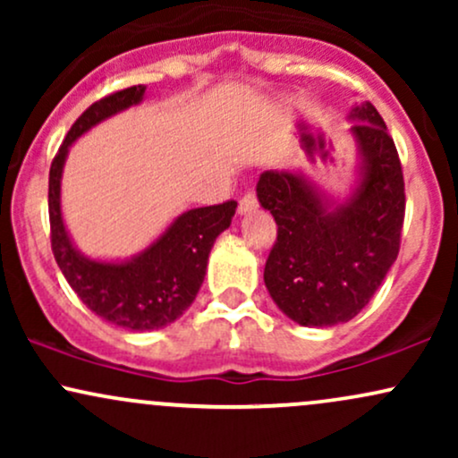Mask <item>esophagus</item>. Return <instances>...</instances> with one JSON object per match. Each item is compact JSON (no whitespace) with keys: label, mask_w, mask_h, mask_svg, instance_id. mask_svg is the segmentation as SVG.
Instances as JSON below:
<instances>
[{"label":"esophagus","mask_w":458,"mask_h":458,"mask_svg":"<svg viewBox=\"0 0 458 458\" xmlns=\"http://www.w3.org/2000/svg\"><path fill=\"white\" fill-rule=\"evenodd\" d=\"M259 208V198H256V193L247 191L243 198L239 199V213L245 215V213H251Z\"/></svg>","instance_id":"1"}]
</instances>
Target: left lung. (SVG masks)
Returning <instances> with one entry per match:
<instances>
[{"mask_svg":"<svg viewBox=\"0 0 458 458\" xmlns=\"http://www.w3.org/2000/svg\"><path fill=\"white\" fill-rule=\"evenodd\" d=\"M351 118L361 178L344 204L331 208L314 182L293 172H262L256 185L259 202L277 224L267 291L303 327L357 317L401 250L404 181L396 146L375 105H357Z\"/></svg>","mask_w":458,"mask_h":458,"instance_id":"obj_1","label":"left lung"}]
</instances>
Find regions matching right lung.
<instances>
[{"mask_svg": "<svg viewBox=\"0 0 458 458\" xmlns=\"http://www.w3.org/2000/svg\"><path fill=\"white\" fill-rule=\"evenodd\" d=\"M144 86H131L92 103L75 120L49 170L51 250L77 297L97 317L131 331H150L174 323L196 299L207 273L208 254L233 222L236 202L191 208L178 215L140 256L124 262H98L79 254L68 236L60 208V178L68 148L94 124L144 98Z\"/></svg>", "mask_w": 458, "mask_h": 458, "instance_id": "add662e5", "label": "right lung"}]
</instances>
